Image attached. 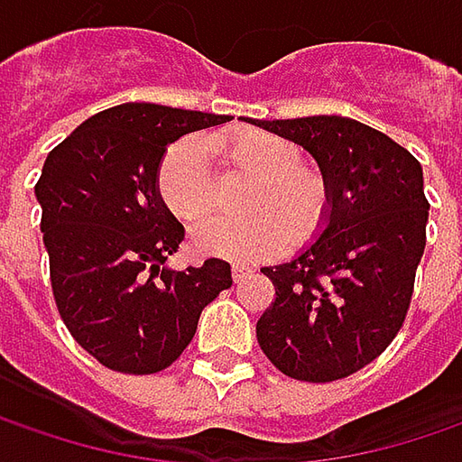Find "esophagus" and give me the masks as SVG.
Returning <instances> with one entry per match:
<instances>
[{
	"instance_id": "esophagus-1",
	"label": "esophagus",
	"mask_w": 462,
	"mask_h": 462,
	"mask_svg": "<svg viewBox=\"0 0 462 462\" xmlns=\"http://www.w3.org/2000/svg\"><path fill=\"white\" fill-rule=\"evenodd\" d=\"M253 269H248V266H232V279L235 282H243L245 276H251Z\"/></svg>"
}]
</instances>
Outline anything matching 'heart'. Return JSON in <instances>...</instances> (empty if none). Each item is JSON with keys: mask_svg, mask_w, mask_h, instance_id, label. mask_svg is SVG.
Instances as JSON below:
<instances>
[{"mask_svg": "<svg viewBox=\"0 0 462 462\" xmlns=\"http://www.w3.org/2000/svg\"><path fill=\"white\" fill-rule=\"evenodd\" d=\"M207 152L232 171L255 175L240 219H209L191 235L204 255L235 263H255L308 243L326 227L331 193L323 172L300 162L290 139L269 131L240 129L209 134L201 142L183 139L165 152L157 171V191L168 209L183 222H199L214 209V175Z\"/></svg>", "mask_w": 462, "mask_h": 462, "instance_id": "1", "label": "heart"}]
</instances>
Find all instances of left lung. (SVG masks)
Segmentation results:
<instances>
[{"label":"left lung","instance_id":"1","mask_svg":"<svg viewBox=\"0 0 462 462\" xmlns=\"http://www.w3.org/2000/svg\"><path fill=\"white\" fill-rule=\"evenodd\" d=\"M318 160L328 227L290 263L261 269L273 302L255 323L279 372L333 383L374 362L398 336L427 245L421 165L383 131L341 116L255 121Z\"/></svg>","mask_w":462,"mask_h":462}]
</instances>
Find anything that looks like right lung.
I'll return each mask as SVG.
<instances>
[{
    "instance_id": "right-lung-1",
    "label": "right lung",
    "mask_w": 462,
    "mask_h": 462,
    "mask_svg": "<svg viewBox=\"0 0 462 462\" xmlns=\"http://www.w3.org/2000/svg\"><path fill=\"white\" fill-rule=\"evenodd\" d=\"M230 121L154 103H124L56 144L35 183L51 290L74 341L103 367L165 370L191 344L201 310L230 290V263L162 269L186 232L157 193L175 139Z\"/></svg>"
}]
</instances>
